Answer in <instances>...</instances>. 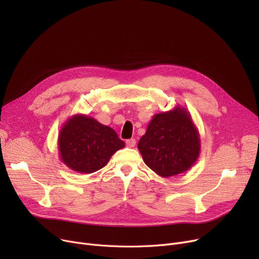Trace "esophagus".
I'll use <instances>...</instances> for the list:
<instances>
[{
  "mask_svg": "<svg viewBox=\"0 0 259 259\" xmlns=\"http://www.w3.org/2000/svg\"><path fill=\"white\" fill-rule=\"evenodd\" d=\"M135 144H137V141H135L134 139H130V140H127L126 141V145L127 147L129 148H133L135 146Z\"/></svg>",
  "mask_w": 259,
  "mask_h": 259,
  "instance_id": "obj_1",
  "label": "esophagus"
}]
</instances>
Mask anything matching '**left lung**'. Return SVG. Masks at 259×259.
Masks as SVG:
<instances>
[{
  "mask_svg": "<svg viewBox=\"0 0 259 259\" xmlns=\"http://www.w3.org/2000/svg\"><path fill=\"white\" fill-rule=\"evenodd\" d=\"M138 148L149 168L161 178H170L194 166L200 153V137L191 114L176 106L153 115Z\"/></svg>",
  "mask_w": 259,
  "mask_h": 259,
  "instance_id": "obj_1",
  "label": "left lung"
}]
</instances>
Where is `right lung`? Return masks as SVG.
Here are the masks:
<instances>
[{"mask_svg": "<svg viewBox=\"0 0 259 259\" xmlns=\"http://www.w3.org/2000/svg\"><path fill=\"white\" fill-rule=\"evenodd\" d=\"M124 147L125 143L111 127L85 114H74L68 118L58 139L62 162L78 173L97 172Z\"/></svg>", "mask_w": 259, "mask_h": 259, "instance_id": "obj_1", "label": "right lung"}]
</instances>
